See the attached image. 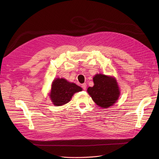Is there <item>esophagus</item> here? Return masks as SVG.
<instances>
[{"label": "esophagus", "mask_w": 159, "mask_h": 159, "mask_svg": "<svg viewBox=\"0 0 159 159\" xmlns=\"http://www.w3.org/2000/svg\"><path fill=\"white\" fill-rule=\"evenodd\" d=\"M86 87H87L86 84H83L82 85V89H84V90H86Z\"/></svg>", "instance_id": "esophagus-1"}]
</instances>
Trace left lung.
<instances>
[{
	"instance_id": "1",
	"label": "left lung",
	"mask_w": 159,
	"mask_h": 159,
	"mask_svg": "<svg viewBox=\"0 0 159 159\" xmlns=\"http://www.w3.org/2000/svg\"><path fill=\"white\" fill-rule=\"evenodd\" d=\"M93 80L94 86L89 87L87 91L97 106L107 108L117 101L120 89L115 78L97 74Z\"/></svg>"
}]
</instances>
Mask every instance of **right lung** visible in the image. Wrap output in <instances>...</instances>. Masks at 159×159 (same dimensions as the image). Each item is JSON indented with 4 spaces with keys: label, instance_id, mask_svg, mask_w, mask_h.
<instances>
[{
    "label": "right lung",
    "instance_id": "1",
    "mask_svg": "<svg viewBox=\"0 0 159 159\" xmlns=\"http://www.w3.org/2000/svg\"><path fill=\"white\" fill-rule=\"evenodd\" d=\"M82 90V88L75 83L65 79L56 78L52 82L49 97L55 106H60L69 102L74 93Z\"/></svg>",
    "mask_w": 159,
    "mask_h": 159
}]
</instances>
